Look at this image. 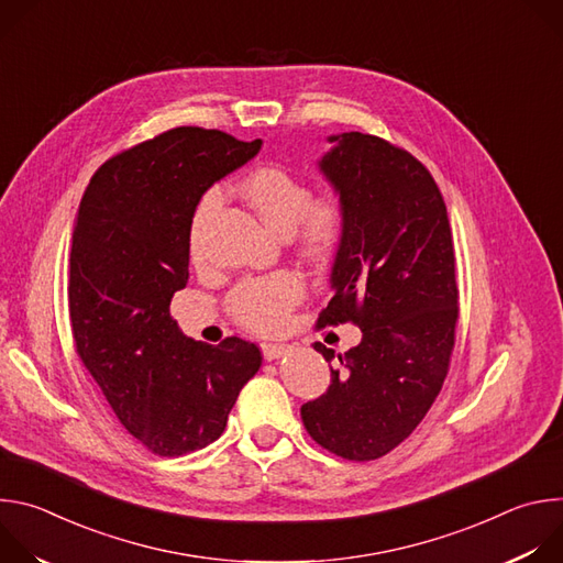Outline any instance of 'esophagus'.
I'll return each mask as SVG.
<instances>
[{
  "label": "esophagus",
  "mask_w": 563,
  "mask_h": 563,
  "mask_svg": "<svg viewBox=\"0 0 563 563\" xmlns=\"http://www.w3.org/2000/svg\"><path fill=\"white\" fill-rule=\"evenodd\" d=\"M289 347L283 345V343H263L261 345V352L265 356V361H274V358H280Z\"/></svg>",
  "instance_id": "esophagus-1"
}]
</instances>
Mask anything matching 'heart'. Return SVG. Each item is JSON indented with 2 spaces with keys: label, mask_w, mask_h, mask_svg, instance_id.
I'll use <instances>...</instances> for the list:
<instances>
[{
  "label": "heart",
  "mask_w": 563,
  "mask_h": 563,
  "mask_svg": "<svg viewBox=\"0 0 563 563\" xmlns=\"http://www.w3.org/2000/svg\"><path fill=\"white\" fill-rule=\"evenodd\" d=\"M245 205L309 263L330 261L350 229V202L336 187L311 194L309 183L283 165H261L238 183ZM213 194H205L191 218V256L200 258L202 233L213 211ZM305 285L298 274L280 269L238 283L227 300L233 323L256 334L278 332L302 300Z\"/></svg>",
  "instance_id": "1"
}]
</instances>
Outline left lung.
Returning <instances> with one entry per match:
<instances>
[{
  "label": "left lung",
  "mask_w": 563,
  "mask_h": 563,
  "mask_svg": "<svg viewBox=\"0 0 563 563\" xmlns=\"http://www.w3.org/2000/svg\"><path fill=\"white\" fill-rule=\"evenodd\" d=\"M320 169L350 202L332 269L334 296L316 328L354 323L363 339L339 358L325 394L300 408L307 434L347 461H374L423 421L450 369L459 287L443 196L419 159L383 137L343 133Z\"/></svg>",
  "instance_id": "1"
}]
</instances>
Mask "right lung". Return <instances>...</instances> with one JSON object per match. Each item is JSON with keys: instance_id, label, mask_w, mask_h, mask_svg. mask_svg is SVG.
<instances>
[{"instance_id": "add662e5", "label": "right lung", "mask_w": 563, "mask_h": 563, "mask_svg": "<svg viewBox=\"0 0 563 563\" xmlns=\"http://www.w3.org/2000/svg\"><path fill=\"white\" fill-rule=\"evenodd\" d=\"M261 144L176 126L109 157L79 202L68 267L75 352L118 421L157 456L216 441L263 361L238 336H183L169 311L189 278L196 205Z\"/></svg>"}]
</instances>
